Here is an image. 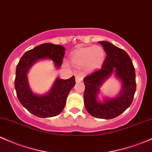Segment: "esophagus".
<instances>
[{"label": "esophagus", "mask_w": 152, "mask_h": 152, "mask_svg": "<svg viewBox=\"0 0 152 152\" xmlns=\"http://www.w3.org/2000/svg\"><path fill=\"white\" fill-rule=\"evenodd\" d=\"M83 79V77H82V75L81 74H77L76 76V81L77 83L80 82V81H82Z\"/></svg>", "instance_id": "1"}]
</instances>
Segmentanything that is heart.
Returning a JSON list of instances; mask_svg holds the SVG:
<instances>
[{"mask_svg": "<svg viewBox=\"0 0 152 152\" xmlns=\"http://www.w3.org/2000/svg\"><path fill=\"white\" fill-rule=\"evenodd\" d=\"M105 58V53L100 46L94 45L86 47L77 50L71 54L70 61L76 66L82 67L86 69L94 70L102 65Z\"/></svg>", "mask_w": 152, "mask_h": 152, "instance_id": "b5f03b06", "label": "heart"}]
</instances>
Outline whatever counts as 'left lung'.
<instances>
[{
    "label": "left lung",
    "mask_w": 152,
    "mask_h": 152,
    "mask_svg": "<svg viewBox=\"0 0 152 152\" xmlns=\"http://www.w3.org/2000/svg\"><path fill=\"white\" fill-rule=\"evenodd\" d=\"M107 56L100 69L84 77V105L91 115L102 119H112L120 115L130 107L136 89V73L128 53L109 42H99ZM115 71L123 83L122 92L117 98L106 100L104 103L96 100L99 86Z\"/></svg>",
    "instance_id": "8db88e82"
}]
</instances>
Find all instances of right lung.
<instances>
[{
  "label": "right lung",
  "instance_id": "1",
  "mask_svg": "<svg viewBox=\"0 0 152 152\" xmlns=\"http://www.w3.org/2000/svg\"><path fill=\"white\" fill-rule=\"evenodd\" d=\"M65 50L60 45L44 43L26 52L16 66L14 81L16 95L20 103L34 115L50 118L59 115L66 105L68 93L76 81L74 76L66 80L57 79L48 94L37 96L29 89L26 73L33 63L47 58L53 60L56 67L60 68L62 66Z\"/></svg>",
  "mask_w": 152,
  "mask_h": 152
}]
</instances>
